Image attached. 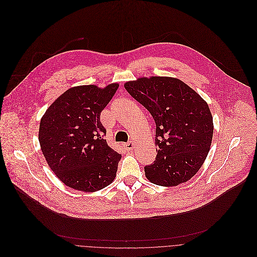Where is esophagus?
I'll list each match as a JSON object with an SVG mask.
<instances>
[{
  "mask_svg": "<svg viewBox=\"0 0 257 257\" xmlns=\"http://www.w3.org/2000/svg\"><path fill=\"white\" fill-rule=\"evenodd\" d=\"M124 148L126 151H132L135 148V144L133 142H128V143L124 144Z\"/></svg>",
  "mask_w": 257,
  "mask_h": 257,
  "instance_id": "34e87169",
  "label": "esophagus"
}]
</instances>
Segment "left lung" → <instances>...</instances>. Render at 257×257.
<instances>
[{
    "label": "left lung",
    "mask_w": 257,
    "mask_h": 257,
    "mask_svg": "<svg viewBox=\"0 0 257 257\" xmlns=\"http://www.w3.org/2000/svg\"><path fill=\"white\" fill-rule=\"evenodd\" d=\"M124 88L156 123L157 156L145 166L154 184L176 186L199 170L212 144L214 124L209 105L182 81L169 77L140 78Z\"/></svg>",
    "instance_id": "1"
}]
</instances>
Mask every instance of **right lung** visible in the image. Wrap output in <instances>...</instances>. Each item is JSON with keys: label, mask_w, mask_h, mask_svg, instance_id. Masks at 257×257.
<instances>
[{"label": "right lung", "mask_w": 257, "mask_h": 257, "mask_svg": "<svg viewBox=\"0 0 257 257\" xmlns=\"http://www.w3.org/2000/svg\"><path fill=\"white\" fill-rule=\"evenodd\" d=\"M118 84L101 89L95 85L73 87L51 104L39 124L43 156L67 186L93 192L116 176L121 154L107 145L101 111L114 96Z\"/></svg>", "instance_id": "right-lung-1"}]
</instances>
